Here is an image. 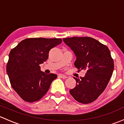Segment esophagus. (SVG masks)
I'll return each instance as SVG.
<instances>
[{"label":"esophagus","mask_w":124,"mask_h":124,"mask_svg":"<svg viewBox=\"0 0 124 124\" xmlns=\"http://www.w3.org/2000/svg\"><path fill=\"white\" fill-rule=\"evenodd\" d=\"M59 77L62 78H66L67 77L66 76H65V75L63 74H59Z\"/></svg>","instance_id":"34e87169"}]
</instances>
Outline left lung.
Here are the masks:
<instances>
[{
  "label": "left lung",
  "instance_id": "obj_1",
  "mask_svg": "<svg viewBox=\"0 0 124 124\" xmlns=\"http://www.w3.org/2000/svg\"><path fill=\"white\" fill-rule=\"evenodd\" d=\"M76 56L74 65L78 71L86 70L84 77L76 79V87L70 91L78 102L89 104L97 99L107 87L114 69L108 47L91 37L63 38Z\"/></svg>",
  "mask_w": 124,
  "mask_h": 124
}]
</instances>
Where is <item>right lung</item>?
Segmentation results:
<instances>
[{
    "label": "right lung",
    "instance_id": "obj_1",
    "mask_svg": "<svg viewBox=\"0 0 124 124\" xmlns=\"http://www.w3.org/2000/svg\"><path fill=\"white\" fill-rule=\"evenodd\" d=\"M62 42L60 38H27L11 50L7 72L11 86L23 100H39L57 78L56 74L41 71L39 64L47 61L49 51Z\"/></svg>",
    "mask_w": 124,
    "mask_h": 124
}]
</instances>
